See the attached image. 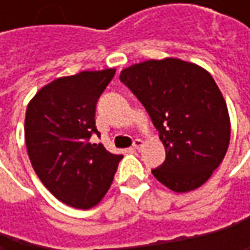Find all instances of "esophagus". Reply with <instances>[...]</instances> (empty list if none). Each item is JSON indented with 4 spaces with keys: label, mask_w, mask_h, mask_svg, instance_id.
I'll return each mask as SVG.
<instances>
[{
    "label": "esophagus",
    "mask_w": 250,
    "mask_h": 250,
    "mask_svg": "<svg viewBox=\"0 0 250 250\" xmlns=\"http://www.w3.org/2000/svg\"><path fill=\"white\" fill-rule=\"evenodd\" d=\"M142 146H143V140L142 139H134L133 140V147L134 149H140Z\"/></svg>",
    "instance_id": "1"
}]
</instances>
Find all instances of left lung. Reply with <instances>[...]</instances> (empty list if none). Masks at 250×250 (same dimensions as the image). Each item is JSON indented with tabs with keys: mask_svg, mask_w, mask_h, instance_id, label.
I'll list each match as a JSON object with an SVG mask.
<instances>
[{
	"mask_svg": "<svg viewBox=\"0 0 250 250\" xmlns=\"http://www.w3.org/2000/svg\"><path fill=\"white\" fill-rule=\"evenodd\" d=\"M120 81L137 97L167 152L153 176L175 192L201 187L230 142V119L213 76L195 63L167 58L131 65Z\"/></svg>",
	"mask_w": 250,
	"mask_h": 250,
	"instance_id": "8db88e82",
	"label": "left lung"
}]
</instances>
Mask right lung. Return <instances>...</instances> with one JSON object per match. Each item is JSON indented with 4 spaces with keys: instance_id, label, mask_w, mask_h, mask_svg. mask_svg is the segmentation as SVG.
<instances>
[{
    "instance_id": "right-lung-1",
    "label": "right lung",
    "mask_w": 250,
    "mask_h": 250,
    "mask_svg": "<svg viewBox=\"0 0 250 250\" xmlns=\"http://www.w3.org/2000/svg\"><path fill=\"white\" fill-rule=\"evenodd\" d=\"M116 69L83 71L44 85L28 103L27 153L43 185L62 203L88 210L107 194L122 155L92 143L97 101Z\"/></svg>"
}]
</instances>
